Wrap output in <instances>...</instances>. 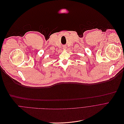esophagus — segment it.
<instances>
[{
    "label": "esophagus",
    "mask_w": 124,
    "mask_h": 124,
    "mask_svg": "<svg viewBox=\"0 0 124 124\" xmlns=\"http://www.w3.org/2000/svg\"><path fill=\"white\" fill-rule=\"evenodd\" d=\"M62 49H66V47H65V46H63Z\"/></svg>",
    "instance_id": "1"
}]
</instances>
